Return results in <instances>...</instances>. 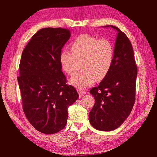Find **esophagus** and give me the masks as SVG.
Wrapping results in <instances>:
<instances>
[{"instance_id":"esophagus-1","label":"esophagus","mask_w":157,"mask_h":157,"mask_svg":"<svg viewBox=\"0 0 157 157\" xmlns=\"http://www.w3.org/2000/svg\"><path fill=\"white\" fill-rule=\"evenodd\" d=\"M78 94H79V96H80V97H82V96H84V94H86V91H85V90H82V89L79 88V89H78Z\"/></svg>"}]
</instances>
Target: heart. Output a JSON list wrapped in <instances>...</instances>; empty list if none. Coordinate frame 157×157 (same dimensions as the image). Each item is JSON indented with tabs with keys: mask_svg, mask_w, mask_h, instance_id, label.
I'll return each instance as SVG.
<instances>
[{
	"mask_svg": "<svg viewBox=\"0 0 157 157\" xmlns=\"http://www.w3.org/2000/svg\"><path fill=\"white\" fill-rule=\"evenodd\" d=\"M71 52L63 50L59 54V62L65 72L73 75L77 69V60H82V71L71 79V83L80 88L92 85L96 79L105 78L110 71L114 59L115 48L111 41L88 34L77 36L71 43Z\"/></svg>",
	"mask_w": 157,
	"mask_h": 157,
	"instance_id": "1",
	"label": "heart"
}]
</instances>
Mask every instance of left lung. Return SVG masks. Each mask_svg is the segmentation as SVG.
<instances>
[{
	"label": "left lung",
	"mask_w": 157,
	"mask_h": 157,
	"mask_svg": "<svg viewBox=\"0 0 157 157\" xmlns=\"http://www.w3.org/2000/svg\"><path fill=\"white\" fill-rule=\"evenodd\" d=\"M110 26L118 31L113 64L99 86L90 91L95 99L89 113L90 122L101 131L119 127L129 116L136 99L137 69L132 45L124 33Z\"/></svg>",
	"instance_id": "1"
}]
</instances>
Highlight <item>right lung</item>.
<instances>
[{"instance_id":"add662e5","label":"right lung","mask_w":157,"mask_h":157,"mask_svg":"<svg viewBox=\"0 0 157 157\" xmlns=\"http://www.w3.org/2000/svg\"><path fill=\"white\" fill-rule=\"evenodd\" d=\"M71 36L63 28L38 31L22 52L17 77L26 118L36 130L52 134L67 124L68 107L77 100L76 89L67 84L59 54Z\"/></svg>"}]
</instances>
